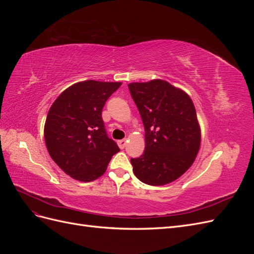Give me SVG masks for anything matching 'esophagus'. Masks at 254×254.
Returning a JSON list of instances; mask_svg holds the SVG:
<instances>
[{
	"label": "esophagus",
	"instance_id": "34e87169",
	"mask_svg": "<svg viewBox=\"0 0 254 254\" xmlns=\"http://www.w3.org/2000/svg\"><path fill=\"white\" fill-rule=\"evenodd\" d=\"M126 143H127V141L124 139V140H120V141H118V145H119V147L121 148V149H124L125 148V146H126Z\"/></svg>",
	"mask_w": 254,
	"mask_h": 254
}]
</instances>
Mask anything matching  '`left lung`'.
Instances as JSON below:
<instances>
[{"mask_svg":"<svg viewBox=\"0 0 254 254\" xmlns=\"http://www.w3.org/2000/svg\"><path fill=\"white\" fill-rule=\"evenodd\" d=\"M128 87L145 127V150L131 159L133 173L149 186H165L189 170L200 148L195 106L186 91L163 79Z\"/></svg>","mask_w":254,"mask_h":254,"instance_id":"1","label":"left lung"}]
</instances>
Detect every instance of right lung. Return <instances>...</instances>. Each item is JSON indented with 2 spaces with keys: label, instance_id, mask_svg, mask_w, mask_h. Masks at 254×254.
I'll list each match as a JSON object with an SVG mask.
<instances>
[{
  "label": "right lung",
  "instance_id": "add662e5",
  "mask_svg": "<svg viewBox=\"0 0 254 254\" xmlns=\"http://www.w3.org/2000/svg\"><path fill=\"white\" fill-rule=\"evenodd\" d=\"M121 84L93 79L76 82L51 106L44 124L45 145L54 162L75 180H96L120 151L107 136L102 111Z\"/></svg>",
  "mask_w": 254,
  "mask_h": 254
}]
</instances>
